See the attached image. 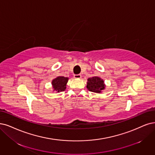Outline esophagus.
<instances>
[{
  "instance_id": "esophagus-1",
  "label": "esophagus",
  "mask_w": 155,
  "mask_h": 155,
  "mask_svg": "<svg viewBox=\"0 0 155 155\" xmlns=\"http://www.w3.org/2000/svg\"><path fill=\"white\" fill-rule=\"evenodd\" d=\"M81 77H82V75L81 74H74V78H81Z\"/></svg>"
}]
</instances>
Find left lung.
Returning <instances> with one entry per match:
<instances>
[{"mask_svg":"<svg viewBox=\"0 0 155 155\" xmlns=\"http://www.w3.org/2000/svg\"><path fill=\"white\" fill-rule=\"evenodd\" d=\"M105 87L104 80L98 77H93L87 79V88L91 92L100 93L101 91L105 89Z\"/></svg>","mask_w":155,"mask_h":155,"instance_id":"8db88e82","label":"left lung"}]
</instances>
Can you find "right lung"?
Listing matches in <instances>:
<instances>
[{"label": "right lung", "mask_w": 155, "mask_h": 155, "mask_svg": "<svg viewBox=\"0 0 155 155\" xmlns=\"http://www.w3.org/2000/svg\"><path fill=\"white\" fill-rule=\"evenodd\" d=\"M68 79L69 78L68 77H57L54 79L52 82H51L54 91H55L57 93H60L62 92V91H65Z\"/></svg>", "instance_id": "right-lung-1"}]
</instances>
